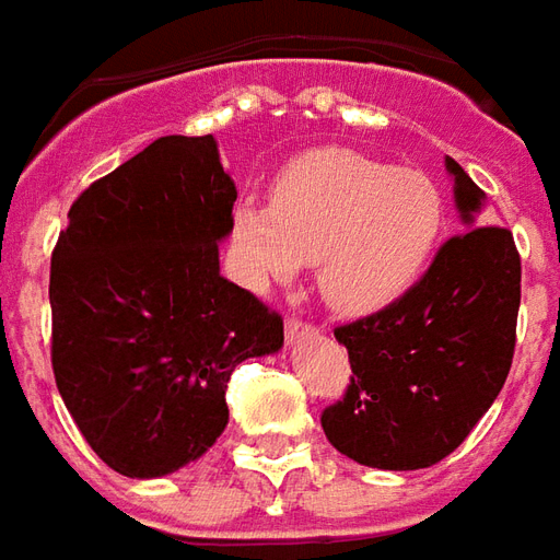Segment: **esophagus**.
Instances as JSON below:
<instances>
[{
    "label": "esophagus",
    "instance_id": "obj_1",
    "mask_svg": "<svg viewBox=\"0 0 560 560\" xmlns=\"http://www.w3.org/2000/svg\"><path fill=\"white\" fill-rule=\"evenodd\" d=\"M316 331V325L307 323V319H299V316H292L287 323V337L289 340H299V337L304 335H313Z\"/></svg>",
    "mask_w": 560,
    "mask_h": 560
}]
</instances>
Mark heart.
<instances>
[{
  "label": "heart",
  "instance_id": "b5f03b06",
  "mask_svg": "<svg viewBox=\"0 0 560 560\" xmlns=\"http://www.w3.org/2000/svg\"><path fill=\"white\" fill-rule=\"evenodd\" d=\"M446 225V201L425 172L355 150H316L289 165L271 205L241 201L232 232L256 283L287 280L319 261L337 311H376L425 273Z\"/></svg>",
  "mask_w": 560,
  "mask_h": 560
}]
</instances>
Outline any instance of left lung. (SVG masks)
<instances>
[{"label":"left lung","mask_w":560,"mask_h":560,"mask_svg":"<svg viewBox=\"0 0 560 560\" xmlns=\"http://www.w3.org/2000/svg\"><path fill=\"white\" fill-rule=\"evenodd\" d=\"M462 235L438 249L398 301L350 325V386L323 410L328 443L380 470H419L464 443L506 383L522 301V259L513 232L474 225L479 189L455 160Z\"/></svg>","instance_id":"1"}]
</instances>
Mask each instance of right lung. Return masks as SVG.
Listing matches in <instances>:
<instances>
[{
    "label": "right lung",
    "mask_w": 560,
    "mask_h": 560,
    "mask_svg": "<svg viewBox=\"0 0 560 560\" xmlns=\"http://www.w3.org/2000/svg\"><path fill=\"white\" fill-rule=\"evenodd\" d=\"M237 189L213 135H165L74 198L50 256V362L74 425L122 477H165L217 443L244 359L283 319L220 273Z\"/></svg>",
    "instance_id": "right-lung-1"
}]
</instances>
